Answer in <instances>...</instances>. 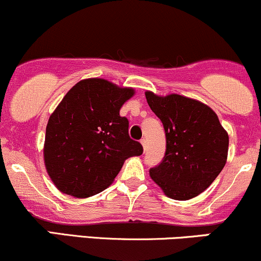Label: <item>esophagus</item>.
<instances>
[{"instance_id":"esophagus-1","label":"esophagus","mask_w":261,"mask_h":261,"mask_svg":"<svg viewBox=\"0 0 261 261\" xmlns=\"http://www.w3.org/2000/svg\"><path fill=\"white\" fill-rule=\"evenodd\" d=\"M140 142H141V144H142L143 149H144V150H146V147H147V141H146V140H144V139H142V140H141V141H140Z\"/></svg>"}]
</instances>
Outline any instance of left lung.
Returning a JSON list of instances; mask_svg holds the SVG:
<instances>
[{"mask_svg":"<svg viewBox=\"0 0 261 261\" xmlns=\"http://www.w3.org/2000/svg\"><path fill=\"white\" fill-rule=\"evenodd\" d=\"M146 99L164 126L166 149L149 176L166 197L194 198L218 177L227 161L228 134L216 113L199 100L176 93L158 96L146 91Z\"/></svg>","mask_w":261,"mask_h":261,"instance_id":"8db88e82","label":"left lung"}]
</instances>
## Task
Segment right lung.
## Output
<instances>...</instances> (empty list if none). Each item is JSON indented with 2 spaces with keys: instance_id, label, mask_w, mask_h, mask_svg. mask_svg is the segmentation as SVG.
<instances>
[{
  "instance_id": "1",
  "label": "right lung",
  "mask_w": 261,
  "mask_h": 261,
  "mask_svg": "<svg viewBox=\"0 0 261 261\" xmlns=\"http://www.w3.org/2000/svg\"><path fill=\"white\" fill-rule=\"evenodd\" d=\"M135 95L106 79L75 84L52 113L46 126L43 161L59 191L76 198L102 192L130 156L143 152L128 136L122 105Z\"/></svg>"
}]
</instances>
